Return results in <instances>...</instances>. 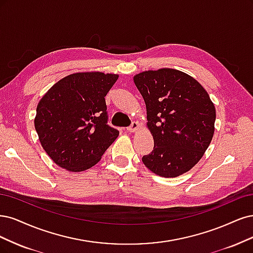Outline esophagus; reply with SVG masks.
Listing matches in <instances>:
<instances>
[{
  "instance_id": "obj_1",
  "label": "esophagus",
  "mask_w": 253,
  "mask_h": 253,
  "mask_svg": "<svg viewBox=\"0 0 253 253\" xmlns=\"http://www.w3.org/2000/svg\"><path fill=\"white\" fill-rule=\"evenodd\" d=\"M137 128H138V123H137V122H132L131 125H130L127 128V130H128L129 132H135L136 130H137Z\"/></svg>"
}]
</instances>
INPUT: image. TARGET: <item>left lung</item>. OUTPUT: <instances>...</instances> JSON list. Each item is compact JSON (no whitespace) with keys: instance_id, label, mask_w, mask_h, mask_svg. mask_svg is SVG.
I'll return each mask as SVG.
<instances>
[{"instance_id":"1","label":"left lung","mask_w":253,"mask_h":253,"mask_svg":"<svg viewBox=\"0 0 253 253\" xmlns=\"http://www.w3.org/2000/svg\"><path fill=\"white\" fill-rule=\"evenodd\" d=\"M147 110L153 150L144 165L163 177L189 171L203 157L214 133L215 108L192 77L170 68L148 70L133 78Z\"/></svg>"}]
</instances>
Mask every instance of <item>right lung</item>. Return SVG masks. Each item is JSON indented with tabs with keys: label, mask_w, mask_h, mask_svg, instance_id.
<instances>
[{
	"label": "right lung",
	"mask_w": 253,
	"mask_h": 253,
	"mask_svg": "<svg viewBox=\"0 0 253 253\" xmlns=\"http://www.w3.org/2000/svg\"><path fill=\"white\" fill-rule=\"evenodd\" d=\"M118 78L103 72L73 73L41 99L35 127L56 165L73 172L89 169L116 141L119 131L107 124L105 96Z\"/></svg>",
	"instance_id": "add662e5"
}]
</instances>
